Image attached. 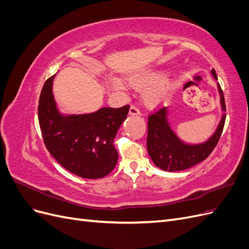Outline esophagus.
I'll return each instance as SVG.
<instances>
[{
	"instance_id": "obj_1",
	"label": "esophagus",
	"mask_w": 249,
	"mask_h": 249,
	"mask_svg": "<svg viewBox=\"0 0 249 249\" xmlns=\"http://www.w3.org/2000/svg\"><path fill=\"white\" fill-rule=\"evenodd\" d=\"M129 114H130V115H132V116L140 115V111H139V109H138L137 107L132 106V107L130 108V110H129Z\"/></svg>"
}]
</instances>
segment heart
<instances>
[{"label":"heart","mask_w":249,"mask_h":249,"mask_svg":"<svg viewBox=\"0 0 249 249\" xmlns=\"http://www.w3.org/2000/svg\"><path fill=\"white\" fill-rule=\"evenodd\" d=\"M129 84L135 88L142 89L148 87L143 99L149 107H157L161 105L168 96L170 90L176 84V80L171 77L162 79V72L158 71H144L127 77ZM113 87L117 90L124 89L120 82L113 83Z\"/></svg>","instance_id":"b5f03b06"}]
</instances>
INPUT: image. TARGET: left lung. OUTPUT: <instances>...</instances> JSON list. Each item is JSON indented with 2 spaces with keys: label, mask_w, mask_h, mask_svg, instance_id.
Returning <instances> with one entry per match:
<instances>
[{
  "label": "left lung",
  "mask_w": 249,
  "mask_h": 249,
  "mask_svg": "<svg viewBox=\"0 0 249 249\" xmlns=\"http://www.w3.org/2000/svg\"><path fill=\"white\" fill-rule=\"evenodd\" d=\"M211 73L217 80L215 70ZM217 88L220 95L222 117L214 134L207 141L189 144L186 143L171 129L168 122V109L162 108L149 115L147 123V152L157 167L165 171H179L188 169L203 161L217 145L225 123V102L219 83Z\"/></svg>",
  "instance_id": "1"
}]
</instances>
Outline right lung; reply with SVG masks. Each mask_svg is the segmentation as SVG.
<instances>
[{"label": "right lung", "instance_id": "right-lung-1", "mask_svg": "<svg viewBox=\"0 0 249 249\" xmlns=\"http://www.w3.org/2000/svg\"><path fill=\"white\" fill-rule=\"evenodd\" d=\"M54 78L55 74L46 81L39 97L38 120L44 144L57 162L73 175L84 178L108 176L118 160L113 140L130 106L64 115L53 94Z\"/></svg>", "mask_w": 249, "mask_h": 249}]
</instances>
